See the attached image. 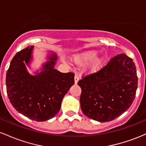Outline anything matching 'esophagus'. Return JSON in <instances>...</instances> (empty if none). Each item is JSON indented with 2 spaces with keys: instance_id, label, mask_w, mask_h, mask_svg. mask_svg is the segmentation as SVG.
<instances>
[{
  "instance_id": "obj_1",
  "label": "esophagus",
  "mask_w": 146,
  "mask_h": 146,
  "mask_svg": "<svg viewBox=\"0 0 146 146\" xmlns=\"http://www.w3.org/2000/svg\"><path fill=\"white\" fill-rule=\"evenodd\" d=\"M78 80H79V77H78V75L76 74L74 76V83H75V84H77Z\"/></svg>"
}]
</instances>
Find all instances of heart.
<instances>
[{
    "label": "heart",
    "mask_w": 146,
    "mask_h": 146,
    "mask_svg": "<svg viewBox=\"0 0 146 146\" xmlns=\"http://www.w3.org/2000/svg\"><path fill=\"white\" fill-rule=\"evenodd\" d=\"M98 52L95 50H89L82 53L79 56L76 58V62L78 63H81V64H83V63H87L88 62L92 61L90 64L89 66V70L91 72H95L101 67V64L103 63V58L101 57H96L97 55Z\"/></svg>",
    "instance_id": "heart-1"
}]
</instances>
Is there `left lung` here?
I'll use <instances>...</instances> for the list:
<instances>
[{
  "instance_id": "obj_1",
  "label": "left lung",
  "mask_w": 146,
  "mask_h": 146,
  "mask_svg": "<svg viewBox=\"0 0 146 146\" xmlns=\"http://www.w3.org/2000/svg\"><path fill=\"white\" fill-rule=\"evenodd\" d=\"M80 104L85 115L100 122L114 120L133 102L138 85L133 60L120 54L97 72L83 77Z\"/></svg>"
}]
</instances>
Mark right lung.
Here are the masks:
<instances>
[{
	"label": "right lung",
	"instance_id": "1",
	"mask_svg": "<svg viewBox=\"0 0 146 146\" xmlns=\"http://www.w3.org/2000/svg\"><path fill=\"white\" fill-rule=\"evenodd\" d=\"M34 46L17 52L6 74L9 101L19 113L36 121L49 120L59 112L62 100L74 83V74L54 69L57 55L52 53L35 75L27 72Z\"/></svg>",
	"mask_w": 146,
	"mask_h": 146
}]
</instances>
